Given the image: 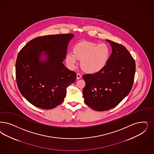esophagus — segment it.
Instances as JSON below:
<instances>
[{
    "instance_id": "34e87169",
    "label": "esophagus",
    "mask_w": 154,
    "mask_h": 154,
    "mask_svg": "<svg viewBox=\"0 0 154 154\" xmlns=\"http://www.w3.org/2000/svg\"><path fill=\"white\" fill-rule=\"evenodd\" d=\"M81 78V74L80 73H77V79L79 80Z\"/></svg>"
}]
</instances>
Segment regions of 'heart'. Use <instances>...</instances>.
<instances>
[{
    "label": "heart",
    "mask_w": 154,
    "mask_h": 154,
    "mask_svg": "<svg viewBox=\"0 0 154 154\" xmlns=\"http://www.w3.org/2000/svg\"><path fill=\"white\" fill-rule=\"evenodd\" d=\"M110 54L111 49L106 43L82 42L74 46L73 53L66 54L65 60L70 68H74L77 59L81 60L82 69L86 72L94 73L106 66Z\"/></svg>",
    "instance_id": "1"
}]
</instances>
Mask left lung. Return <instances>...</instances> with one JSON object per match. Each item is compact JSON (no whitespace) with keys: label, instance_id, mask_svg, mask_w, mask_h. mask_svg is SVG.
I'll return each instance as SVG.
<instances>
[{"label":"left lung","instance_id":"left-lung-1","mask_svg":"<svg viewBox=\"0 0 154 154\" xmlns=\"http://www.w3.org/2000/svg\"><path fill=\"white\" fill-rule=\"evenodd\" d=\"M112 53L106 66L98 72L83 75L82 94L85 103L92 109L103 112L117 106L132 89L135 62L123 45L106 40Z\"/></svg>","mask_w":154,"mask_h":154}]
</instances>
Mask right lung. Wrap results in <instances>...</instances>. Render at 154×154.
I'll list each match as a JSON object with an SVG mask.
<instances>
[{"instance_id":"1","label":"right lung","mask_w":154,"mask_h":154,"mask_svg":"<svg viewBox=\"0 0 154 154\" xmlns=\"http://www.w3.org/2000/svg\"><path fill=\"white\" fill-rule=\"evenodd\" d=\"M72 33L47 35L29 41L18 53L16 80L23 96L33 106L51 109L61 104L66 88L75 82L76 73L65 66L63 61ZM48 59L39 60L41 51Z\"/></svg>"}]
</instances>
